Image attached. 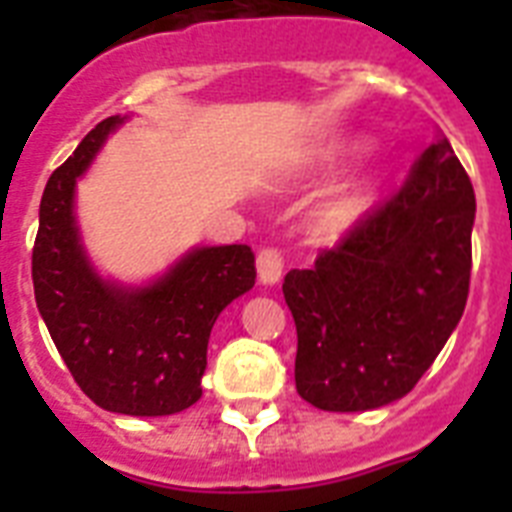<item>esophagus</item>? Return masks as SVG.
I'll use <instances>...</instances> for the list:
<instances>
[{
    "instance_id": "obj_1",
    "label": "esophagus",
    "mask_w": 512,
    "mask_h": 512,
    "mask_svg": "<svg viewBox=\"0 0 512 512\" xmlns=\"http://www.w3.org/2000/svg\"><path fill=\"white\" fill-rule=\"evenodd\" d=\"M281 271H284V255H281L279 249H260V255H257V273H260V281H263V284H276V281L281 279Z\"/></svg>"
}]
</instances>
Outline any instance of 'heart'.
Listing matches in <instances>:
<instances>
[{
  "instance_id": "heart-1",
  "label": "heart",
  "mask_w": 512,
  "mask_h": 512,
  "mask_svg": "<svg viewBox=\"0 0 512 512\" xmlns=\"http://www.w3.org/2000/svg\"><path fill=\"white\" fill-rule=\"evenodd\" d=\"M361 207H364L361 193L358 191L342 193L340 199L329 204L327 212H324V217H321V231L327 233V236H337V233L345 231V228H348V225L356 220L358 212H361Z\"/></svg>"
}]
</instances>
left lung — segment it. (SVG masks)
Returning <instances> with one entry per match:
<instances>
[{
  "label": "left lung",
  "mask_w": 512,
  "mask_h": 512,
  "mask_svg": "<svg viewBox=\"0 0 512 512\" xmlns=\"http://www.w3.org/2000/svg\"><path fill=\"white\" fill-rule=\"evenodd\" d=\"M473 220L470 177L441 135L313 268L284 276L308 404L366 412L420 382L468 303Z\"/></svg>",
  "instance_id": "8db88e82"
}]
</instances>
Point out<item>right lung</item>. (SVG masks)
I'll list each match as a JSON object with an SVG mask.
<instances>
[{
    "instance_id": "obj_1",
    "label": "right lung",
    "mask_w": 512,
    "mask_h": 512,
    "mask_svg": "<svg viewBox=\"0 0 512 512\" xmlns=\"http://www.w3.org/2000/svg\"><path fill=\"white\" fill-rule=\"evenodd\" d=\"M122 122L103 119L44 185L31 276L36 308L76 385L108 412L162 417L201 398L209 332L225 305L255 287V252L199 247L140 289L100 279L79 244L74 188Z\"/></svg>"
}]
</instances>
